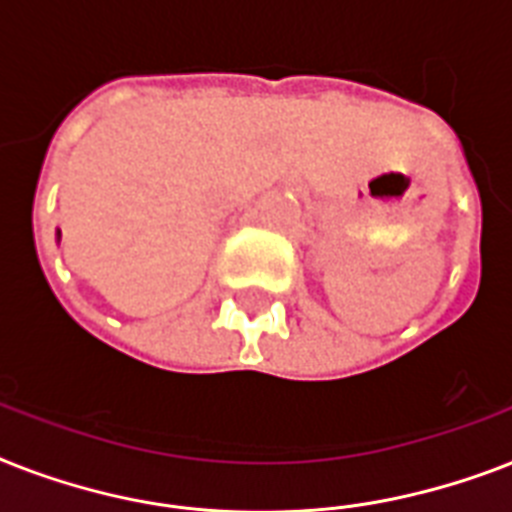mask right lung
<instances>
[{
  "mask_svg": "<svg viewBox=\"0 0 512 512\" xmlns=\"http://www.w3.org/2000/svg\"><path fill=\"white\" fill-rule=\"evenodd\" d=\"M58 239H60V231H58Z\"/></svg>",
  "mask_w": 512,
  "mask_h": 512,
  "instance_id": "1",
  "label": "right lung"
}]
</instances>
